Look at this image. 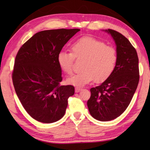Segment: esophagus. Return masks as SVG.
Wrapping results in <instances>:
<instances>
[{
    "label": "esophagus",
    "mask_w": 150,
    "mask_h": 150,
    "mask_svg": "<svg viewBox=\"0 0 150 150\" xmlns=\"http://www.w3.org/2000/svg\"><path fill=\"white\" fill-rule=\"evenodd\" d=\"M81 89H82V88H80V87H75V93L80 92Z\"/></svg>",
    "instance_id": "34e87169"
}]
</instances>
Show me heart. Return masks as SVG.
I'll use <instances>...</instances> for the list:
<instances>
[{"instance_id": "b5f03b06", "label": "heart", "mask_w": 150, "mask_h": 150, "mask_svg": "<svg viewBox=\"0 0 150 150\" xmlns=\"http://www.w3.org/2000/svg\"><path fill=\"white\" fill-rule=\"evenodd\" d=\"M71 52L60 51L57 61L63 72L71 74L74 57L83 59L81 66L82 71L67 79L68 84L77 87L85 86L94 79L96 83L108 79L115 71L118 61L115 48L89 36L82 37L73 43Z\"/></svg>"}]
</instances>
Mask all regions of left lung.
Returning <instances> with one entry per match:
<instances>
[{"mask_svg": "<svg viewBox=\"0 0 150 150\" xmlns=\"http://www.w3.org/2000/svg\"><path fill=\"white\" fill-rule=\"evenodd\" d=\"M103 31L115 41L118 61L110 77L99 86L91 88L87 106L94 118L106 122L125 111L136 92L139 77L138 54L129 40L115 30Z\"/></svg>", "mask_w": 150, "mask_h": 150, "instance_id": "left-lung-1", "label": "left lung"}]
</instances>
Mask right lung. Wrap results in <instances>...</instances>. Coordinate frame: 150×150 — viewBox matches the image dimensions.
Instances as JSON below:
<instances>
[{
    "label": "right lung",
    "mask_w": 150,
    "mask_h": 150,
    "mask_svg": "<svg viewBox=\"0 0 150 150\" xmlns=\"http://www.w3.org/2000/svg\"><path fill=\"white\" fill-rule=\"evenodd\" d=\"M79 29L38 32L20 47L12 73L15 91L25 110L40 122L53 123L65 115L72 85H59L62 69L57 56Z\"/></svg>",
    "instance_id": "1"
}]
</instances>
